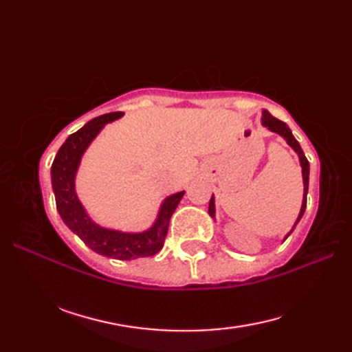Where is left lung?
Masks as SVG:
<instances>
[{
    "instance_id": "left-lung-1",
    "label": "left lung",
    "mask_w": 352,
    "mask_h": 352,
    "mask_svg": "<svg viewBox=\"0 0 352 352\" xmlns=\"http://www.w3.org/2000/svg\"><path fill=\"white\" fill-rule=\"evenodd\" d=\"M263 125L267 126L269 130L271 131H275L281 134V136L287 140V144L295 149V151L298 153V155H300V160H301V168H302V178H304V199H302V206H301V212H300V216H298V221L296 223L300 222V219L302 218V214L305 212V207H307V192H309V172H310V164H309V160L307 157L304 155L302 149L300 146V144H298L296 139L292 136V131L289 126L284 124L283 121H280V119L274 118L269 111H263ZM208 213H210V216H214V199L212 197L210 199V204H208Z\"/></svg>"
}]
</instances>
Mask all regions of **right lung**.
Here are the masks:
<instances>
[{
	"label": "right lung",
	"mask_w": 352,
	"mask_h": 352,
	"mask_svg": "<svg viewBox=\"0 0 352 352\" xmlns=\"http://www.w3.org/2000/svg\"><path fill=\"white\" fill-rule=\"evenodd\" d=\"M122 111H113L92 119L83 129H80L66 139L65 144L58 149L54 162L51 166L52 190L56 195V206L60 213L63 222L83 241L89 248L101 256L131 260L139 257H149L163 248L164 239L168 234V227L172 213L180 203L184 192H178L175 195L164 199L162 204L159 218L151 230L145 233H121V231L106 230L89 219L83 206L76 195L74 189V178L78 168V163L85 149L91 144L92 139L100 133V130L110 121L121 118Z\"/></svg>",
	"instance_id": "obj_1"
}]
</instances>
